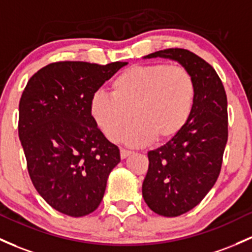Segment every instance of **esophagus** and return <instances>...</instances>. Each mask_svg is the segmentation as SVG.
Returning <instances> with one entry per match:
<instances>
[{
  "label": "esophagus",
  "mask_w": 252,
  "mask_h": 252,
  "mask_svg": "<svg viewBox=\"0 0 252 252\" xmlns=\"http://www.w3.org/2000/svg\"><path fill=\"white\" fill-rule=\"evenodd\" d=\"M131 153H132V152L128 151V149L122 148V149H121V158H122V159H126V158H128L129 156H130Z\"/></svg>",
  "instance_id": "obj_1"
}]
</instances>
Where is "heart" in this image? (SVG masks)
<instances>
[{
    "instance_id": "heart-1",
    "label": "heart",
    "mask_w": 252,
    "mask_h": 252,
    "mask_svg": "<svg viewBox=\"0 0 252 252\" xmlns=\"http://www.w3.org/2000/svg\"><path fill=\"white\" fill-rule=\"evenodd\" d=\"M111 95L96 93L91 100L93 118L110 141H118L131 123L124 140L142 146L154 139L166 142L183 130L196 99L192 74L168 63L134 65L115 77Z\"/></svg>"
}]
</instances>
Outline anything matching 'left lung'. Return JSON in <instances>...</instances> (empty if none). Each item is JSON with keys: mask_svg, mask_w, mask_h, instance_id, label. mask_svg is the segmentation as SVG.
Here are the masks:
<instances>
[{"mask_svg": "<svg viewBox=\"0 0 252 252\" xmlns=\"http://www.w3.org/2000/svg\"><path fill=\"white\" fill-rule=\"evenodd\" d=\"M154 57L177 61L196 82L191 117L173 139L148 152V171L142 184L149 208L172 218L197 206L220 175L228 137L227 96L214 68L189 50H160L145 59Z\"/></svg>", "mask_w": 252, "mask_h": 252, "instance_id": "obj_1", "label": "left lung"}]
</instances>
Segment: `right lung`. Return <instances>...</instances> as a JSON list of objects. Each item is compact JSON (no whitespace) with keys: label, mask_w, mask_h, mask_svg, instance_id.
I'll use <instances>...</instances> for the list:
<instances>
[{"label":"right lung","mask_w":252,"mask_h":252,"mask_svg":"<svg viewBox=\"0 0 252 252\" xmlns=\"http://www.w3.org/2000/svg\"><path fill=\"white\" fill-rule=\"evenodd\" d=\"M126 62L50 63L27 82L19 137L35 190L52 208L79 218L94 212L121 161L91 112L94 93Z\"/></svg>","instance_id":"right-lung-1"}]
</instances>
